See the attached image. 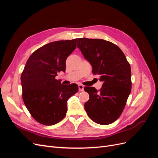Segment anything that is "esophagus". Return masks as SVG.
Masks as SVG:
<instances>
[{"label":"esophagus","instance_id":"1","mask_svg":"<svg viewBox=\"0 0 158 158\" xmlns=\"http://www.w3.org/2000/svg\"><path fill=\"white\" fill-rule=\"evenodd\" d=\"M84 85H82V84H79L78 85V89H79V91L80 92H83L84 91Z\"/></svg>","mask_w":158,"mask_h":158}]
</instances>
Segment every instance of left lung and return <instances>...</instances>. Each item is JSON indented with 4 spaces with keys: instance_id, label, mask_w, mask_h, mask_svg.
Returning <instances> with one entry per match:
<instances>
[{
    "instance_id": "obj_1",
    "label": "left lung",
    "mask_w": 158,
    "mask_h": 158,
    "mask_svg": "<svg viewBox=\"0 0 158 158\" xmlns=\"http://www.w3.org/2000/svg\"><path fill=\"white\" fill-rule=\"evenodd\" d=\"M77 47L103 82L99 92L85 87L89 99L84 104L89 117L99 125H109L120 117L131 92L130 64L119 47L101 39L79 38Z\"/></svg>"
}]
</instances>
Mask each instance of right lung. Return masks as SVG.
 Instances as JSON below:
<instances>
[{
	"instance_id": "right-lung-1",
	"label": "right lung",
	"mask_w": 158,
	"mask_h": 158,
	"mask_svg": "<svg viewBox=\"0 0 158 158\" xmlns=\"http://www.w3.org/2000/svg\"><path fill=\"white\" fill-rule=\"evenodd\" d=\"M77 39L49 43L33 52L21 75L22 98L31 115L45 125L64 118L68 99L78 91L76 84H62L57 73L65 72L66 60Z\"/></svg>"
}]
</instances>
